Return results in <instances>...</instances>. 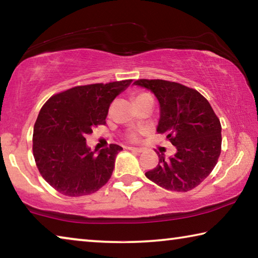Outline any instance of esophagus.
Returning <instances> with one entry per match:
<instances>
[{
	"instance_id": "esophagus-1",
	"label": "esophagus",
	"mask_w": 258,
	"mask_h": 258,
	"mask_svg": "<svg viewBox=\"0 0 258 258\" xmlns=\"http://www.w3.org/2000/svg\"><path fill=\"white\" fill-rule=\"evenodd\" d=\"M128 149L131 150V151H133V152H135V154H141V152H143V149L142 148H135V147H130Z\"/></svg>"
}]
</instances>
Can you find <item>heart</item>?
I'll list each match as a JSON object with an SVG mask.
<instances>
[{
  "mask_svg": "<svg viewBox=\"0 0 258 258\" xmlns=\"http://www.w3.org/2000/svg\"><path fill=\"white\" fill-rule=\"evenodd\" d=\"M145 94H146V93H145ZM141 95H143V94H140V95H139V97H141ZM132 139H135V135H134V134L132 135Z\"/></svg>",
  "mask_w": 258,
  "mask_h": 258,
  "instance_id": "1",
  "label": "heart"
}]
</instances>
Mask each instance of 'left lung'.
I'll return each mask as SVG.
<instances>
[{"label": "left lung", "instance_id": "8db88e82", "mask_svg": "<svg viewBox=\"0 0 258 258\" xmlns=\"http://www.w3.org/2000/svg\"><path fill=\"white\" fill-rule=\"evenodd\" d=\"M155 94L160 117L157 132L175 146L146 176L166 190L185 192L199 185L215 167L221 154V123L211 104L198 91L175 82L139 80L134 82Z\"/></svg>", "mask_w": 258, "mask_h": 258}]
</instances>
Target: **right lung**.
I'll use <instances>...</instances> for the list:
<instances>
[{
  "mask_svg": "<svg viewBox=\"0 0 258 258\" xmlns=\"http://www.w3.org/2000/svg\"><path fill=\"white\" fill-rule=\"evenodd\" d=\"M132 80L76 86L47 100L33 133V154L43 178L69 197L91 195L110 178L123 148L110 145L92 151L86 134L104 125L111 102Z\"/></svg>",
  "mask_w": 258,
  "mask_h": 258,
  "instance_id": "right-lung-1",
  "label": "right lung"
}]
</instances>
